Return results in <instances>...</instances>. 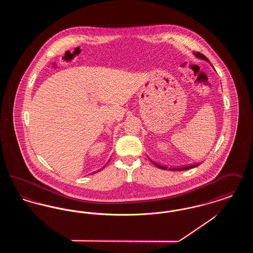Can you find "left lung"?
Wrapping results in <instances>:
<instances>
[{
	"mask_svg": "<svg viewBox=\"0 0 253 253\" xmlns=\"http://www.w3.org/2000/svg\"><path fill=\"white\" fill-rule=\"evenodd\" d=\"M194 55L197 57V58H199V59H202V60H207V61H209L208 60V58L204 56L203 54H201V53H199V52H195L194 53ZM157 167L158 168L162 169H167L168 167H165V166H162V165H159V164H157V163H155L154 161H152ZM196 166H198V165H190V166H187V167H182V168H169V170H185V169H188L194 168V167H196Z\"/></svg>",
	"mask_w": 253,
	"mask_h": 253,
	"instance_id": "8db88e82",
	"label": "left lung"
}]
</instances>
